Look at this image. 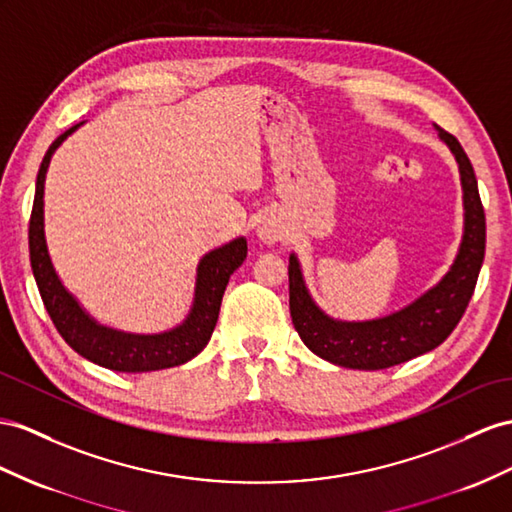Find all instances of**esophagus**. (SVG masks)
Here are the masks:
<instances>
[{
    "label": "esophagus",
    "instance_id": "34e87169",
    "mask_svg": "<svg viewBox=\"0 0 512 512\" xmlns=\"http://www.w3.org/2000/svg\"><path fill=\"white\" fill-rule=\"evenodd\" d=\"M285 222L279 214H266L264 218L259 220L257 225V238L272 246V244H279L285 238Z\"/></svg>",
    "mask_w": 512,
    "mask_h": 512
}]
</instances>
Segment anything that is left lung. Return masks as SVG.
Instances as JSON below:
<instances>
[{
    "label": "left lung",
    "mask_w": 512,
    "mask_h": 512,
    "mask_svg": "<svg viewBox=\"0 0 512 512\" xmlns=\"http://www.w3.org/2000/svg\"><path fill=\"white\" fill-rule=\"evenodd\" d=\"M439 140L458 164L463 188V238L450 270L413 303L374 320H337L311 298L296 253L290 255V313L305 346L320 359L352 370H385L424 355L448 339L474 294L487 242L478 181L467 153L448 131Z\"/></svg>",
    "instance_id": "obj_1"
}]
</instances>
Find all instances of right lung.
I'll return each mask as SVG.
<instances>
[{
  "label": "right lung",
  "mask_w": 512,
  "mask_h": 512,
  "mask_svg": "<svg viewBox=\"0 0 512 512\" xmlns=\"http://www.w3.org/2000/svg\"><path fill=\"white\" fill-rule=\"evenodd\" d=\"M84 123L86 121L73 125L51 142L36 175L34 207L30 218V264L45 309L64 342L77 355L101 365V368L140 374L188 363L207 346L209 337L216 329L222 294L227 290L229 277L246 259V238L240 235V238L222 244L201 257L199 266H196L190 311L183 322L173 326V329L162 333H127L95 320L82 307L80 300L64 287L54 268V261H51L45 238V179L51 155Z\"/></svg>",
  "instance_id": "right-lung-1"
}]
</instances>
